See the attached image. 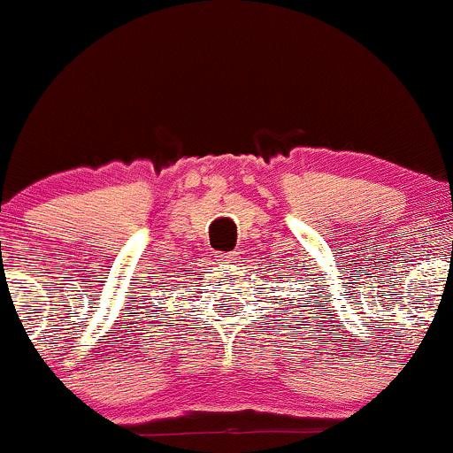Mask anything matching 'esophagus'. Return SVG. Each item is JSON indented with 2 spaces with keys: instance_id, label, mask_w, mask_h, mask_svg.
I'll use <instances>...</instances> for the list:
<instances>
[{
  "instance_id": "34e87169",
  "label": "esophagus",
  "mask_w": 453,
  "mask_h": 453,
  "mask_svg": "<svg viewBox=\"0 0 453 453\" xmlns=\"http://www.w3.org/2000/svg\"><path fill=\"white\" fill-rule=\"evenodd\" d=\"M219 262H226V264H234V253H217L215 256Z\"/></svg>"
}]
</instances>
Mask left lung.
Listing matches in <instances>:
<instances>
[{"label": "left lung", "mask_w": 453, "mask_h": 453, "mask_svg": "<svg viewBox=\"0 0 453 453\" xmlns=\"http://www.w3.org/2000/svg\"><path fill=\"white\" fill-rule=\"evenodd\" d=\"M285 277H289V274H285ZM279 279H283V277L279 274ZM319 298H321V296H319ZM327 298H330V294H327ZM306 303H309V300H306Z\"/></svg>", "instance_id": "left-lung-1"}]
</instances>
